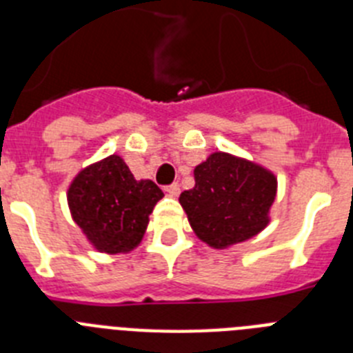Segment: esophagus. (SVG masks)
Wrapping results in <instances>:
<instances>
[{
  "label": "esophagus",
  "instance_id": "1",
  "mask_svg": "<svg viewBox=\"0 0 353 353\" xmlns=\"http://www.w3.org/2000/svg\"><path fill=\"white\" fill-rule=\"evenodd\" d=\"M166 192L171 196V198H176L180 194V185L179 183H171V185L166 187Z\"/></svg>",
  "mask_w": 353,
  "mask_h": 353
}]
</instances>
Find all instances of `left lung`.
Returning a JSON list of instances; mask_svg holds the SVG:
<instances>
[{
	"instance_id": "obj_1",
	"label": "left lung",
	"mask_w": 353,
	"mask_h": 353,
	"mask_svg": "<svg viewBox=\"0 0 353 353\" xmlns=\"http://www.w3.org/2000/svg\"><path fill=\"white\" fill-rule=\"evenodd\" d=\"M194 182L179 201L196 236L210 248L245 242L270 223L277 179L256 162L214 152L194 168Z\"/></svg>"
}]
</instances>
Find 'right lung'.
Segmentation results:
<instances>
[{
	"instance_id": "obj_1",
	"label": "right lung",
	"mask_w": 353,
	"mask_h": 353,
	"mask_svg": "<svg viewBox=\"0 0 353 353\" xmlns=\"http://www.w3.org/2000/svg\"><path fill=\"white\" fill-rule=\"evenodd\" d=\"M164 192L152 180H136L120 155L81 170L67 192L72 219L99 252L118 254L139 245Z\"/></svg>"
}]
</instances>
